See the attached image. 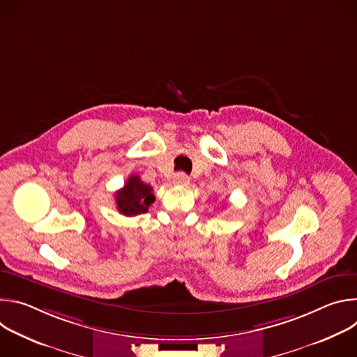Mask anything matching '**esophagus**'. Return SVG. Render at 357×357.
Segmentation results:
<instances>
[{
	"instance_id": "esophagus-1",
	"label": "esophagus",
	"mask_w": 357,
	"mask_h": 357,
	"mask_svg": "<svg viewBox=\"0 0 357 357\" xmlns=\"http://www.w3.org/2000/svg\"><path fill=\"white\" fill-rule=\"evenodd\" d=\"M174 182H175L176 185L186 186V185H189L190 179H189V176H188L186 174H183V172H178V174H175V176H174Z\"/></svg>"
}]
</instances>
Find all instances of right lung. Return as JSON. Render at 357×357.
<instances>
[{
	"label": "right lung",
	"mask_w": 357,
	"mask_h": 357,
	"mask_svg": "<svg viewBox=\"0 0 357 357\" xmlns=\"http://www.w3.org/2000/svg\"><path fill=\"white\" fill-rule=\"evenodd\" d=\"M155 200L151 185L144 183L138 175H131L126 185L116 192L117 209L124 216H137L148 212Z\"/></svg>",
	"instance_id": "1"
}]
</instances>
